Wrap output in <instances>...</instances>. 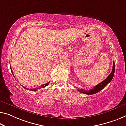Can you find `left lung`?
<instances>
[{"label": "left lung", "instance_id": "left-lung-1", "mask_svg": "<svg viewBox=\"0 0 126 126\" xmlns=\"http://www.w3.org/2000/svg\"><path fill=\"white\" fill-rule=\"evenodd\" d=\"M114 72H115V63H114V61L113 63V69H112V71L110 73V75L108 76L107 78H106L105 80L102 81L99 84L96 85V86H94V88L91 90H83V89H80L78 88V91L79 92H80L82 94H95L96 93L102 90L107 85L108 83L111 82V80L113 79L114 75Z\"/></svg>", "mask_w": 126, "mask_h": 126}]
</instances>
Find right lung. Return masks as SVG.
Here are the masks:
<instances>
[{
  "instance_id": "1",
  "label": "right lung",
  "mask_w": 126,
  "mask_h": 126,
  "mask_svg": "<svg viewBox=\"0 0 126 126\" xmlns=\"http://www.w3.org/2000/svg\"><path fill=\"white\" fill-rule=\"evenodd\" d=\"M11 71H12V74L14 75V74H13V71H12V70L11 69ZM49 82H48V83H46V84H43V85H42L41 86H39V87H37V88H32V89H28V88H26L25 87H24V86H22L23 87H24L25 89H26V90H30V91H37L38 90H39V89H40V88H44V87H46V86H47L48 84H49Z\"/></svg>"
}]
</instances>
